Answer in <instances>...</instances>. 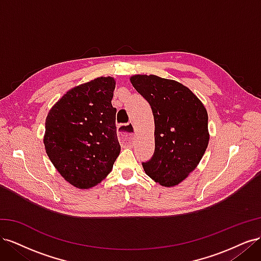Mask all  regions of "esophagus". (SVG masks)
<instances>
[{"mask_svg": "<svg viewBox=\"0 0 261 261\" xmlns=\"http://www.w3.org/2000/svg\"><path fill=\"white\" fill-rule=\"evenodd\" d=\"M133 130H134L133 123L122 124L118 126V128H117L118 140H120L122 144L130 145L133 143L134 137H135V135L133 134Z\"/></svg>", "mask_w": 261, "mask_h": 261, "instance_id": "obj_1", "label": "esophagus"}]
</instances>
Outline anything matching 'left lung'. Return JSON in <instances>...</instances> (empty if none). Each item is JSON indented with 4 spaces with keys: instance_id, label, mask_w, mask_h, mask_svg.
Returning a JSON list of instances; mask_svg holds the SVG:
<instances>
[{
    "instance_id": "left-lung-1",
    "label": "left lung",
    "mask_w": 261,
    "mask_h": 261,
    "mask_svg": "<svg viewBox=\"0 0 261 261\" xmlns=\"http://www.w3.org/2000/svg\"><path fill=\"white\" fill-rule=\"evenodd\" d=\"M134 88L147 100L154 117V152L143 168L163 186H174L193 172L209 141L208 113L181 84L155 75H135Z\"/></svg>"
}]
</instances>
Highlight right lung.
<instances>
[{
	"label": "right lung",
	"instance_id": "add662e5",
	"mask_svg": "<svg viewBox=\"0 0 261 261\" xmlns=\"http://www.w3.org/2000/svg\"><path fill=\"white\" fill-rule=\"evenodd\" d=\"M114 89L112 77L77 86L46 116V154L60 174L77 188L99 184L120 154L116 109L111 103Z\"/></svg>",
	"mask_w": 261,
	"mask_h": 261
}]
</instances>
